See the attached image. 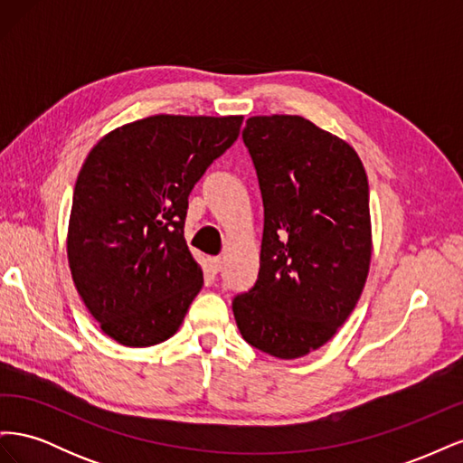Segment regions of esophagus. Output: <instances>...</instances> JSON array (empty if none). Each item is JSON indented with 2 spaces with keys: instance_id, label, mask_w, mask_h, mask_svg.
<instances>
[{
  "instance_id": "34e87169",
  "label": "esophagus",
  "mask_w": 463,
  "mask_h": 463,
  "mask_svg": "<svg viewBox=\"0 0 463 463\" xmlns=\"http://www.w3.org/2000/svg\"><path fill=\"white\" fill-rule=\"evenodd\" d=\"M208 266H210V270H213V272H220V270H222V266H223V262H222V259H220V257H214V259H210V260H208Z\"/></svg>"
}]
</instances>
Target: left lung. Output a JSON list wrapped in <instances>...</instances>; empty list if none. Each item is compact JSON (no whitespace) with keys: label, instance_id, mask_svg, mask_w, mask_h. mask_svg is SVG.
I'll return each mask as SVG.
<instances>
[{"label":"left lung","instance_id":"8db88e82","mask_svg":"<svg viewBox=\"0 0 463 463\" xmlns=\"http://www.w3.org/2000/svg\"><path fill=\"white\" fill-rule=\"evenodd\" d=\"M264 208L255 286L237 293L243 340L279 359L325 345L369 274V184L357 152L299 116L247 119Z\"/></svg>","mask_w":463,"mask_h":463}]
</instances>
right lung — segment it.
<instances>
[{"mask_svg": "<svg viewBox=\"0 0 463 463\" xmlns=\"http://www.w3.org/2000/svg\"><path fill=\"white\" fill-rule=\"evenodd\" d=\"M241 116H152L108 133L82 164L69 218L73 282L129 347L174 335L203 288L184 226L189 193L240 137Z\"/></svg>", "mask_w": 463, "mask_h": 463, "instance_id": "add662e5", "label": "right lung"}]
</instances>
